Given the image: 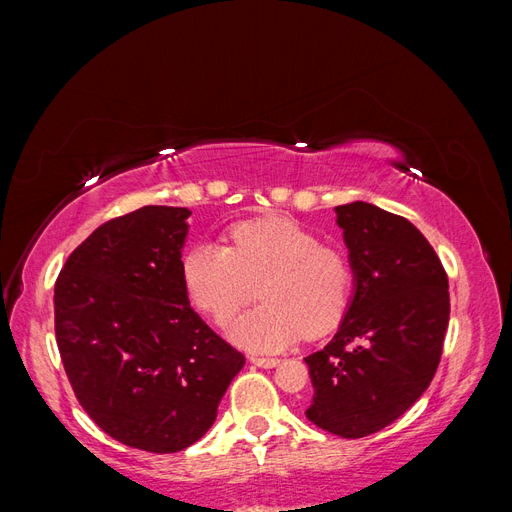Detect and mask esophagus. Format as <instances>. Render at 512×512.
<instances>
[{"mask_svg":"<svg viewBox=\"0 0 512 512\" xmlns=\"http://www.w3.org/2000/svg\"><path fill=\"white\" fill-rule=\"evenodd\" d=\"M250 361L258 367H265V369L280 365V359H273V356H250Z\"/></svg>","mask_w":512,"mask_h":512,"instance_id":"obj_1","label":"esophagus"}]
</instances>
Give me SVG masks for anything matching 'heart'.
I'll return each mask as SVG.
<instances>
[{
	"label": "heart",
	"mask_w": 512,
	"mask_h": 512,
	"mask_svg": "<svg viewBox=\"0 0 512 512\" xmlns=\"http://www.w3.org/2000/svg\"><path fill=\"white\" fill-rule=\"evenodd\" d=\"M228 243H194L181 277L194 305L218 324L260 292L262 303L232 322L230 339L254 352H277L301 335L320 337L344 318L354 267L342 247L284 215H262L228 228Z\"/></svg>",
	"instance_id": "1"
}]
</instances>
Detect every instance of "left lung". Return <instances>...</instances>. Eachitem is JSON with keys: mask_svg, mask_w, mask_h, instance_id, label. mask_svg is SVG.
I'll return each mask as SVG.
<instances>
[{"mask_svg": "<svg viewBox=\"0 0 512 512\" xmlns=\"http://www.w3.org/2000/svg\"><path fill=\"white\" fill-rule=\"evenodd\" d=\"M335 211L354 297L335 337L305 359L314 386L305 416L335 436L365 438L427 391L451 299L442 262L414 224L361 200Z\"/></svg>", "mask_w": 512, "mask_h": 512, "instance_id": "left-lung-1", "label": "left lung"}]
</instances>
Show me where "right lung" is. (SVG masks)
I'll return each mask as SVG.
<instances>
[{"mask_svg": "<svg viewBox=\"0 0 512 512\" xmlns=\"http://www.w3.org/2000/svg\"><path fill=\"white\" fill-rule=\"evenodd\" d=\"M190 213L149 205L108 220L55 282V337L76 399L108 436L149 453L203 438L245 365L190 307Z\"/></svg>", "mask_w": 512, "mask_h": 512, "instance_id": "obj_1", "label": "right lung"}]
</instances>
